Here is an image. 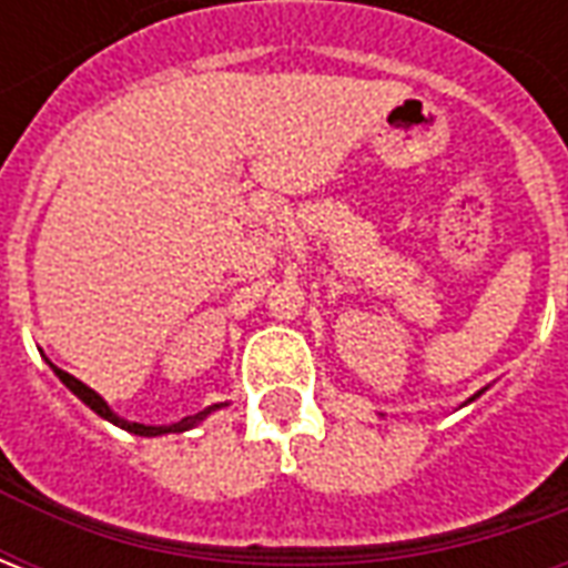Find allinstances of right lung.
Listing matches in <instances>:
<instances>
[{"instance_id": "1", "label": "right lung", "mask_w": 568, "mask_h": 568, "mask_svg": "<svg viewBox=\"0 0 568 568\" xmlns=\"http://www.w3.org/2000/svg\"><path fill=\"white\" fill-rule=\"evenodd\" d=\"M51 368H54L57 377L67 383L72 393L79 395L84 405L91 407L93 414H100V417L109 419V423H115V426L128 428V432H133V435H142V438H154V435H170V432H185V428L197 426L200 419L206 417V414H212V410H219V407H222V405H212V407H206V410H200V414H194V417H185V419H182V423H173V426H142V423H128V419L118 417L115 410H112V407H109L103 402V395L93 393L91 386H84V383H81L79 377H72V374H67V371H60V368H57V365H51Z\"/></svg>"}]
</instances>
